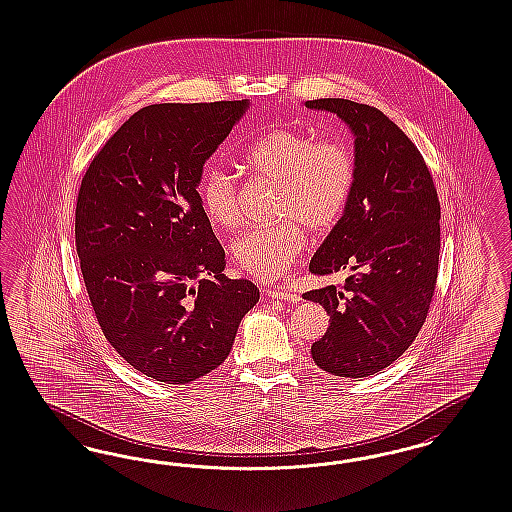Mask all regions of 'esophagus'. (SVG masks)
<instances>
[{
	"instance_id": "34e87169",
	"label": "esophagus",
	"mask_w": 512,
	"mask_h": 512,
	"mask_svg": "<svg viewBox=\"0 0 512 512\" xmlns=\"http://www.w3.org/2000/svg\"><path fill=\"white\" fill-rule=\"evenodd\" d=\"M264 293H266V296H270V298H279V300H285V302H298L300 300V296L287 291V289H268Z\"/></svg>"
}]
</instances>
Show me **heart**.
<instances>
[{"label":"heart","instance_id":"obj_1","mask_svg":"<svg viewBox=\"0 0 512 512\" xmlns=\"http://www.w3.org/2000/svg\"><path fill=\"white\" fill-rule=\"evenodd\" d=\"M244 169L278 184L279 225L251 229L236 238L234 261L259 281H276L304 248V223L311 231L332 227L351 201L357 165L340 139H317L308 131L279 127L249 144ZM199 201L206 219L217 229H233L240 221V191L231 172L210 165L202 172Z\"/></svg>","mask_w":512,"mask_h":512}]
</instances>
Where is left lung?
<instances>
[{
	"label": "left lung",
	"mask_w": 512,
	"mask_h": 512,
	"mask_svg": "<svg viewBox=\"0 0 512 512\" xmlns=\"http://www.w3.org/2000/svg\"><path fill=\"white\" fill-rule=\"evenodd\" d=\"M355 135L357 180L343 216L310 263L311 274L351 270L345 285L306 293L330 315L311 345L315 364L358 379L385 370L415 341L432 304L441 248V206L419 148L370 105L313 99Z\"/></svg>",
	"instance_id": "8db88e82"
}]
</instances>
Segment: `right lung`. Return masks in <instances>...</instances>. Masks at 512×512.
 Listing matches in <instances>:
<instances>
[{
	"label": "right lung",
	"instance_id": "obj_1",
	"mask_svg": "<svg viewBox=\"0 0 512 512\" xmlns=\"http://www.w3.org/2000/svg\"><path fill=\"white\" fill-rule=\"evenodd\" d=\"M248 99L161 103L135 112L93 157L78 189L75 242L95 317L137 372L184 385L229 357L259 302L229 279L202 212V167Z\"/></svg>",
	"mask_w": 512,
	"mask_h": 512
}]
</instances>
